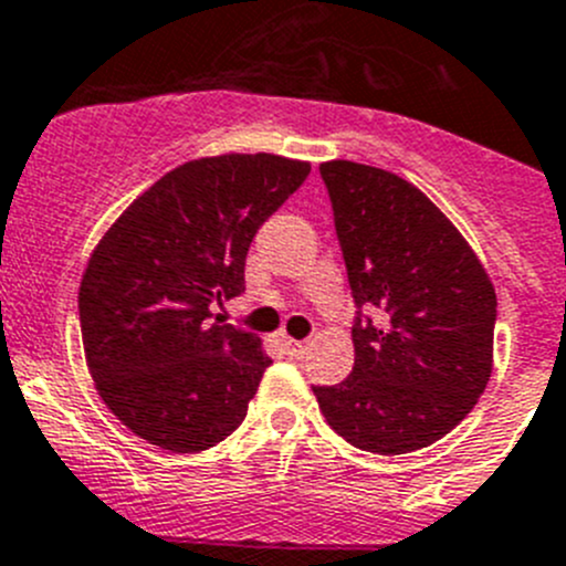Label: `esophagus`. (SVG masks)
Returning <instances> with one entry per match:
<instances>
[{
	"label": "esophagus",
	"mask_w": 566,
	"mask_h": 566,
	"mask_svg": "<svg viewBox=\"0 0 566 566\" xmlns=\"http://www.w3.org/2000/svg\"><path fill=\"white\" fill-rule=\"evenodd\" d=\"M284 348H287V352H290V355H293V357H301V355H304V352H307V348H310V343L307 340H293V337H284Z\"/></svg>",
	"instance_id": "obj_1"
}]
</instances>
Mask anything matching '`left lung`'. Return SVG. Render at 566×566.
Wrapping results in <instances>:
<instances>
[{"instance_id": "1", "label": "left lung", "mask_w": 566, "mask_h": 566, "mask_svg": "<svg viewBox=\"0 0 566 566\" xmlns=\"http://www.w3.org/2000/svg\"><path fill=\"white\" fill-rule=\"evenodd\" d=\"M357 318L355 368L313 385L352 447L405 455L478 405L491 377L497 293L461 231L421 189L379 167L321 164Z\"/></svg>"}]
</instances>
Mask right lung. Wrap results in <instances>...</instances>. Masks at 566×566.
<instances>
[{
	"label": "right lung",
	"mask_w": 566,
	"mask_h": 566,
	"mask_svg": "<svg viewBox=\"0 0 566 566\" xmlns=\"http://www.w3.org/2000/svg\"><path fill=\"white\" fill-rule=\"evenodd\" d=\"M273 153L187 161L123 211L83 273L81 332L103 402L130 432L200 452L242 424L271 366L253 332L211 321L245 290L259 226L307 181Z\"/></svg>",
	"instance_id": "add662e5"
}]
</instances>
